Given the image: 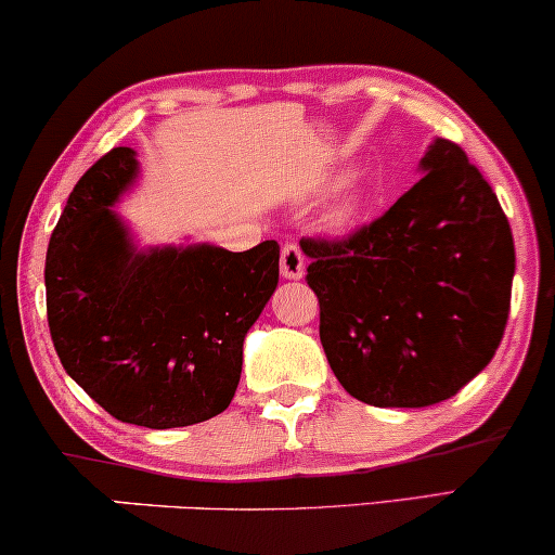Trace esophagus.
<instances>
[{"label": "esophagus", "instance_id": "esophagus-1", "mask_svg": "<svg viewBox=\"0 0 555 555\" xmlns=\"http://www.w3.org/2000/svg\"><path fill=\"white\" fill-rule=\"evenodd\" d=\"M280 275L285 280H300L306 275V257H302V249L293 245V242L280 253Z\"/></svg>", "mask_w": 555, "mask_h": 555}]
</instances>
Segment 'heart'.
Segmentation results:
<instances>
[{
  "label": "heart",
  "mask_w": 555,
  "mask_h": 555,
  "mask_svg": "<svg viewBox=\"0 0 555 555\" xmlns=\"http://www.w3.org/2000/svg\"><path fill=\"white\" fill-rule=\"evenodd\" d=\"M363 207H366V186L361 181H348L344 192L336 196V202L325 211V224L333 232H348L359 222Z\"/></svg>",
  "instance_id": "b5f03b06"
}]
</instances>
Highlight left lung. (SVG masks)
I'll return each instance as SVG.
<instances>
[{"instance_id": "1", "label": "left lung", "mask_w": 555, "mask_h": 555, "mask_svg": "<svg viewBox=\"0 0 555 555\" xmlns=\"http://www.w3.org/2000/svg\"><path fill=\"white\" fill-rule=\"evenodd\" d=\"M424 177L348 240H300L340 386L374 406L450 399L495 356L511 313L507 217L457 143L435 139Z\"/></svg>"}]
</instances>
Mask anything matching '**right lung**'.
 Returning a JSON list of instances; mask_svg holds the SVG:
<instances>
[{
	"label": "right lung",
	"mask_w": 555,
	"mask_h": 555,
	"mask_svg": "<svg viewBox=\"0 0 555 555\" xmlns=\"http://www.w3.org/2000/svg\"><path fill=\"white\" fill-rule=\"evenodd\" d=\"M139 179L118 146L82 173L44 260L48 323L70 378L105 412L149 429L222 414L242 346L278 287L280 247H139L116 204Z\"/></svg>",
	"instance_id": "obj_1"
}]
</instances>
